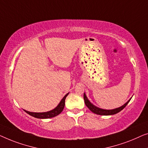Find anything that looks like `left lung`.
Segmentation results:
<instances>
[{"label": "left lung", "instance_id": "1", "mask_svg": "<svg viewBox=\"0 0 148 148\" xmlns=\"http://www.w3.org/2000/svg\"><path fill=\"white\" fill-rule=\"evenodd\" d=\"M84 100L85 105H86V107H88V109L92 112V113L97 114V115H114V114L117 113L121 111V110L123 109L124 108L126 107L127 105L129 102L130 101L131 99L129 100L125 104H124L123 105L121 106V107L116 108V109H112V110L102 109H100V108L95 107V106L93 105L92 103H90V102L88 101V99H87L86 96L85 94H84Z\"/></svg>", "mask_w": 148, "mask_h": 148}]
</instances>
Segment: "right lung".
<instances>
[{"label":"right lung","mask_w":148,"mask_h":148,"mask_svg":"<svg viewBox=\"0 0 148 148\" xmlns=\"http://www.w3.org/2000/svg\"><path fill=\"white\" fill-rule=\"evenodd\" d=\"M68 94H69V93H68V94H66L65 96H64V97L62 99V101H60L59 105H58L55 109L51 110L50 111L45 112V113H33V112L25 111V110H24V111H25L27 113H28L29 115H30L32 116H34L35 118L48 119V118L54 117V116H57L59 115V114L61 113L62 111H63L64 106H65V99Z\"/></svg>","instance_id":"add662e5"}]
</instances>
